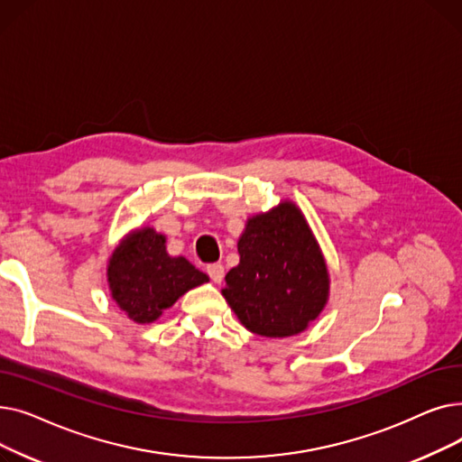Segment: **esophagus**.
<instances>
[{"label": "esophagus", "mask_w": 462, "mask_h": 462, "mask_svg": "<svg viewBox=\"0 0 462 462\" xmlns=\"http://www.w3.org/2000/svg\"><path fill=\"white\" fill-rule=\"evenodd\" d=\"M208 275L213 282H221L225 279V268L221 263H209L208 265Z\"/></svg>", "instance_id": "esophagus-1"}]
</instances>
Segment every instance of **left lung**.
I'll use <instances>...</instances> for the list:
<instances>
[{
	"label": "left lung",
	"instance_id": "left-lung-1",
	"mask_svg": "<svg viewBox=\"0 0 462 462\" xmlns=\"http://www.w3.org/2000/svg\"><path fill=\"white\" fill-rule=\"evenodd\" d=\"M237 253L239 263L226 273L223 296L249 331L282 338L317 320L328 303L329 273L294 202L253 215Z\"/></svg>",
	"mask_w": 462,
	"mask_h": 462
}]
</instances>
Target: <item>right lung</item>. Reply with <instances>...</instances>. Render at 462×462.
<instances>
[{
	"label": "right lung",
	"mask_w": 462,
	"mask_h": 462,
	"mask_svg": "<svg viewBox=\"0 0 462 462\" xmlns=\"http://www.w3.org/2000/svg\"><path fill=\"white\" fill-rule=\"evenodd\" d=\"M112 300L136 324L155 322L208 275L183 258L166 253V237L152 226L133 230L114 249L108 268Z\"/></svg>",
	"instance_id": "add662e5"
}]
</instances>
